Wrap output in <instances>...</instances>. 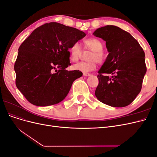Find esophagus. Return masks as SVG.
I'll return each instance as SVG.
<instances>
[{"label": "esophagus", "mask_w": 157, "mask_h": 157, "mask_svg": "<svg viewBox=\"0 0 157 157\" xmlns=\"http://www.w3.org/2000/svg\"><path fill=\"white\" fill-rule=\"evenodd\" d=\"M83 75H84V76H86V77H89V76L91 75V74L88 73H83Z\"/></svg>", "instance_id": "obj_1"}]
</instances>
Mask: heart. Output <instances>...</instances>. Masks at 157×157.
Returning <instances> with one entry per match:
<instances>
[{
    "mask_svg": "<svg viewBox=\"0 0 157 157\" xmlns=\"http://www.w3.org/2000/svg\"><path fill=\"white\" fill-rule=\"evenodd\" d=\"M84 48L86 50L91 51L86 62H79L75 64L73 68L75 70L81 71L83 73H88L94 71L96 67V61L98 63H101L103 60L102 42L96 38H90L84 41ZM83 50L78 42H75L69 48V56L71 60L75 62L81 58Z\"/></svg>",
    "mask_w": 157,
    "mask_h": 157,
    "instance_id": "1",
    "label": "heart"
}]
</instances>
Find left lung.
I'll return each mask as SVG.
<instances>
[{
    "label": "left lung",
    "mask_w": 157,
    "mask_h": 157,
    "mask_svg": "<svg viewBox=\"0 0 157 157\" xmlns=\"http://www.w3.org/2000/svg\"><path fill=\"white\" fill-rule=\"evenodd\" d=\"M93 34L106 42L109 52L98 71L95 95L99 101L111 107L130 105L140 92L147 71L143 48L129 33L115 25L100 27Z\"/></svg>",
    "instance_id": "1"
}]
</instances>
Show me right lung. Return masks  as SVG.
Wrapping results in <instances>:
<instances>
[{
	"label": "right lung",
	"mask_w": 157,
	"mask_h": 157,
	"mask_svg": "<svg viewBox=\"0 0 157 157\" xmlns=\"http://www.w3.org/2000/svg\"><path fill=\"white\" fill-rule=\"evenodd\" d=\"M86 34L57 22L37 27L22 42L14 64L16 84L27 100L36 106L63 101L74 80L82 77L71 65L69 48Z\"/></svg>",
	"instance_id": "1"
}]
</instances>
